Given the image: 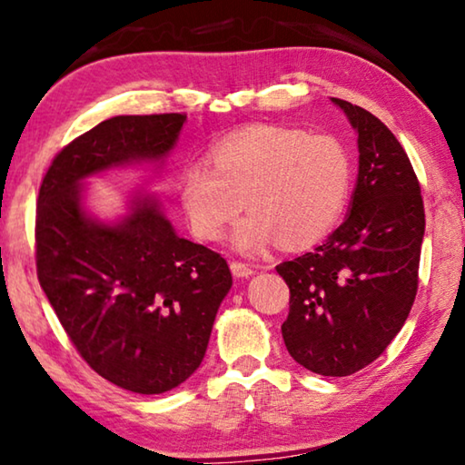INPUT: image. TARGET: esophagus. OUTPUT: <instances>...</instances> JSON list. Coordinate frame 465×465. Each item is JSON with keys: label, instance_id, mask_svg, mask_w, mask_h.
Listing matches in <instances>:
<instances>
[{"label": "esophagus", "instance_id": "obj_1", "mask_svg": "<svg viewBox=\"0 0 465 465\" xmlns=\"http://www.w3.org/2000/svg\"><path fill=\"white\" fill-rule=\"evenodd\" d=\"M230 269H232V272H233V277H250L254 272V267L252 264H248V262H240V261H232V264H230Z\"/></svg>", "mask_w": 465, "mask_h": 465}]
</instances>
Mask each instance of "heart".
<instances>
[{
    "mask_svg": "<svg viewBox=\"0 0 465 465\" xmlns=\"http://www.w3.org/2000/svg\"><path fill=\"white\" fill-rule=\"evenodd\" d=\"M211 165L183 169L182 211L198 240L219 242L246 204L250 215L233 232L244 254L277 238L285 248L316 244L350 201L351 159L331 134L250 126L213 146Z\"/></svg>",
    "mask_w": 465,
    "mask_h": 465,
    "instance_id": "1",
    "label": "heart"
}]
</instances>
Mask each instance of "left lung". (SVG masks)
<instances>
[{"instance_id": "left-lung-1", "label": "left lung", "mask_w": 465, "mask_h": 465, "mask_svg": "<svg viewBox=\"0 0 465 465\" xmlns=\"http://www.w3.org/2000/svg\"><path fill=\"white\" fill-rule=\"evenodd\" d=\"M358 134V180L343 223L293 261L282 325L290 356L322 377L374 362L400 333L418 290L424 204L400 140L366 109L331 99Z\"/></svg>"}]
</instances>
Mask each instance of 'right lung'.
Here are the masks:
<instances>
[{"instance_id": "obj_1", "label": "right lung", "mask_w": 465, "mask_h": 465, "mask_svg": "<svg viewBox=\"0 0 465 465\" xmlns=\"http://www.w3.org/2000/svg\"><path fill=\"white\" fill-rule=\"evenodd\" d=\"M186 115H115L57 153L36 201V275L80 356L132 393L157 395L201 366L221 302L225 259L175 233L154 194L117 221L94 217L84 183L115 167H161Z\"/></svg>"}]
</instances>
